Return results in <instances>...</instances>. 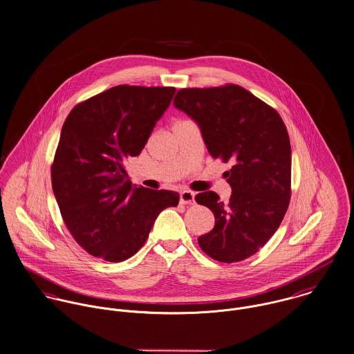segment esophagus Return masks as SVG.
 <instances>
[{
	"label": "esophagus",
	"mask_w": 354,
	"mask_h": 354,
	"mask_svg": "<svg viewBox=\"0 0 354 354\" xmlns=\"http://www.w3.org/2000/svg\"><path fill=\"white\" fill-rule=\"evenodd\" d=\"M194 193L189 192V190H183L180 193V204H194Z\"/></svg>",
	"instance_id": "obj_1"
}]
</instances>
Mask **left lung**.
Returning <instances> with one entry per match:
<instances>
[{
    "label": "left lung",
    "mask_w": 354,
    "mask_h": 354,
    "mask_svg": "<svg viewBox=\"0 0 354 354\" xmlns=\"http://www.w3.org/2000/svg\"><path fill=\"white\" fill-rule=\"evenodd\" d=\"M174 105L201 129L232 194L227 204L214 192L196 196L214 214L200 248L220 263L242 261L259 252L282 223L291 196V147L281 115L238 84L180 88Z\"/></svg>",
    "instance_id": "1"
}]
</instances>
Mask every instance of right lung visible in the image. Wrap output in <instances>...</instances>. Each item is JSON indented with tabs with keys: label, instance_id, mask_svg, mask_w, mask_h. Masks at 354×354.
Instances as JSON below:
<instances>
[{
	"label": "right lung",
	"instance_id": "add662e5",
	"mask_svg": "<svg viewBox=\"0 0 354 354\" xmlns=\"http://www.w3.org/2000/svg\"><path fill=\"white\" fill-rule=\"evenodd\" d=\"M175 87L115 86L73 106L52 164V187L73 239L91 256L120 263L146 242L158 213L179 194L133 187L126 161L138 156Z\"/></svg>",
	"mask_w": 354,
	"mask_h": 354
}]
</instances>
